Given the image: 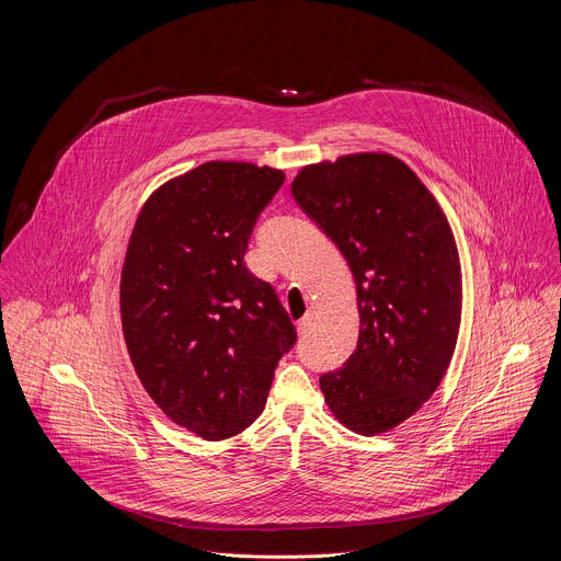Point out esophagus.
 I'll return each instance as SVG.
<instances>
[{"label":"esophagus","instance_id":"1","mask_svg":"<svg viewBox=\"0 0 561 561\" xmlns=\"http://www.w3.org/2000/svg\"><path fill=\"white\" fill-rule=\"evenodd\" d=\"M310 323H312V310H308L299 321H297V330L299 334H306L310 330Z\"/></svg>","mask_w":561,"mask_h":561}]
</instances>
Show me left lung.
Masks as SVG:
<instances>
[{
    "instance_id": "left-lung-1",
    "label": "left lung",
    "mask_w": 561,
    "mask_h": 561,
    "mask_svg": "<svg viewBox=\"0 0 561 561\" xmlns=\"http://www.w3.org/2000/svg\"><path fill=\"white\" fill-rule=\"evenodd\" d=\"M290 192L339 247L356 284V350L319 377L325 403L352 432H388L436 392L454 356L462 279L449 222L419 175L390 153L304 167Z\"/></svg>"
}]
</instances>
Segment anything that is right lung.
Listing matches in <instances>:
<instances>
[{"label":"right lung","instance_id":"right-lung-1","mask_svg":"<svg viewBox=\"0 0 561 561\" xmlns=\"http://www.w3.org/2000/svg\"><path fill=\"white\" fill-rule=\"evenodd\" d=\"M284 173L205 162L145 203L121 275V321L136 375L178 425L222 440L264 410L297 341L273 286L244 264Z\"/></svg>","mask_w":561,"mask_h":561}]
</instances>
